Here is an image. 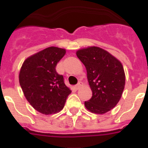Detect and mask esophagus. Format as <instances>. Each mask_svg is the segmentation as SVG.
<instances>
[{
  "label": "esophagus",
  "mask_w": 148,
  "mask_h": 148,
  "mask_svg": "<svg viewBox=\"0 0 148 148\" xmlns=\"http://www.w3.org/2000/svg\"><path fill=\"white\" fill-rule=\"evenodd\" d=\"M81 86H82V82H78V84H77L76 85H75V90H78V89L80 88L81 87Z\"/></svg>",
  "instance_id": "obj_1"
}]
</instances>
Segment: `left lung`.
<instances>
[{
	"mask_svg": "<svg viewBox=\"0 0 148 148\" xmlns=\"http://www.w3.org/2000/svg\"><path fill=\"white\" fill-rule=\"evenodd\" d=\"M86 67L92 98L84 102L88 110L104 114L118 104L125 85V74L121 63L108 51L89 47L76 52Z\"/></svg>",
	"mask_w": 148,
	"mask_h": 148,
	"instance_id": "obj_1",
	"label": "left lung"
}]
</instances>
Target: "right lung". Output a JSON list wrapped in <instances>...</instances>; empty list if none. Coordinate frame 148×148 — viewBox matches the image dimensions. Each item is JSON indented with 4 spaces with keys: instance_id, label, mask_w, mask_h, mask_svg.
<instances>
[{
    "instance_id": "add662e5",
    "label": "right lung",
    "mask_w": 148,
    "mask_h": 148,
    "mask_svg": "<svg viewBox=\"0 0 148 148\" xmlns=\"http://www.w3.org/2000/svg\"><path fill=\"white\" fill-rule=\"evenodd\" d=\"M66 49L50 47L24 61L19 73V82L26 99L35 110L45 115L64 108L71 90L65 85L63 75L56 70Z\"/></svg>"
}]
</instances>
